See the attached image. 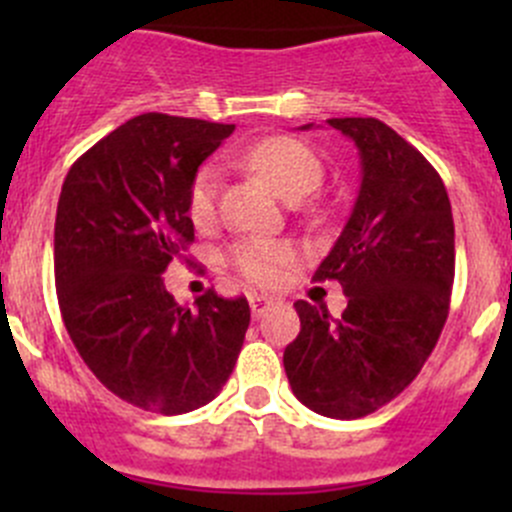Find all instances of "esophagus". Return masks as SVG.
Masks as SVG:
<instances>
[{"instance_id": "obj_1", "label": "esophagus", "mask_w": 512, "mask_h": 512, "mask_svg": "<svg viewBox=\"0 0 512 512\" xmlns=\"http://www.w3.org/2000/svg\"><path fill=\"white\" fill-rule=\"evenodd\" d=\"M275 304V297H270V294H250V309H252V317H262V314L267 312V309Z\"/></svg>"}]
</instances>
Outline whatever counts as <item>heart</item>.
<instances>
[{
    "label": "heart",
    "instance_id": "obj_1",
    "mask_svg": "<svg viewBox=\"0 0 512 512\" xmlns=\"http://www.w3.org/2000/svg\"><path fill=\"white\" fill-rule=\"evenodd\" d=\"M242 160L252 170L262 175L282 198L294 200L312 193L322 180V163L309 151L304 143L287 136L265 138L242 153ZM218 185L220 175L215 165H203L193 175V183L188 190V213L198 225L208 223L215 215L218 205ZM227 260L232 262L237 272L257 285H275L282 280L285 270L292 265V247L285 242L260 240V237H247L230 247Z\"/></svg>",
    "mask_w": 512,
    "mask_h": 512
}]
</instances>
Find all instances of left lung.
Returning a JSON list of instances; mask_svg holds the SVG:
<instances>
[{"label": "left lung", "mask_w": 512, "mask_h": 512, "mask_svg": "<svg viewBox=\"0 0 512 512\" xmlns=\"http://www.w3.org/2000/svg\"><path fill=\"white\" fill-rule=\"evenodd\" d=\"M361 163L356 203L314 280H337L347 309L294 302L297 339L285 349L294 396L329 418L374 414L416 379L451 304L456 245L446 185L379 118H329ZM309 128V126H302Z\"/></svg>", "instance_id": "8db88e82"}]
</instances>
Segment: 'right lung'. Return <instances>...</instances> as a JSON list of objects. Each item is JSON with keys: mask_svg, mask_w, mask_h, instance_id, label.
I'll use <instances>...</instances> for the list:
<instances>
[{"mask_svg": "<svg viewBox=\"0 0 512 512\" xmlns=\"http://www.w3.org/2000/svg\"><path fill=\"white\" fill-rule=\"evenodd\" d=\"M232 123L141 113L84 153L61 185L54 277L76 352L108 391L163 416L223 391L250 324L213 289L180 307L163 285L195 240L188 190Z\"/></svg>", "mask_w": 512, "mask_h": 512, "instance_id": "obj_1", "label": "right lung"}]
</instances>
